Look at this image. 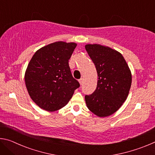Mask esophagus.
<instances>
[{
  "label": "esophagus",
  "instance_id": "esophagus-1",
  "mask_svg": "<svg viewBox=\"0 0 155 155\" xmlns=\"http://www.w3.org/2000/svg\"><path fill=\"white\" fill-rule=\"evenodd\" d=\"M78 82H79V83H80V85H82L83 84V78H80L79 80H78Z\"/></svg>",
  "mask_w": 155,
  "mask_h": 155
}]
</instances>
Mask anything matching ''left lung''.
<instances>
[{
	"mask_svg": "<svg viewBox=\"0 0 155 155\" xmlns=\"http://www.w3.org/2000/svg\"><path fill=\"white\" fill-rule=\"evenodd\" d=\"M85 47L98 74L96 90L85 96L86 104L97 116H109L127 98L132 83L130 70L122 54L115 50L96 44Z\"/></svg>",
	"mask_w": 155,
	"mask_h": 155,
	"instance_id": "8db88e82",
	"label": "left lung"
}]
</instances>
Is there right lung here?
<instances>
[{
	"label": "right lung",
	"mask_w": 155,
	"mask_h": 155,
	"mask_svg": "<svg viewBox=\"0 0 155 155\" xmlns=\"http://www.w3.org/2000/svg\"><path fill=\"white\" fill-rule=\"evenodd\" d=\"M77 44L56 41L37 51L25 74L31 98L41 109L54 111L66 105L80 84L68 61Z\"/></svg>",
	"instance_id": "add662e5"
}]
</instances>
